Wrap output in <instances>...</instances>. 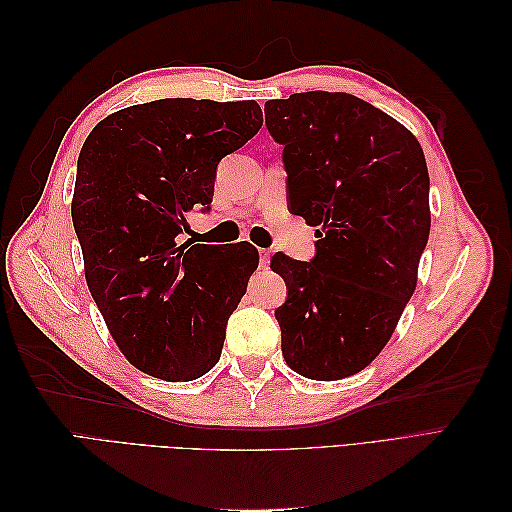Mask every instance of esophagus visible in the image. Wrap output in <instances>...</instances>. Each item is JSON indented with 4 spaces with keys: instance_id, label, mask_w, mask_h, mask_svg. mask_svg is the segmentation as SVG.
I'll return each mask as SVG.
<instances>
[{
    "instance_id": "34e87169",
    "label": "esophagus",
    "mask_w": 512,
    "mask_h": 512,
    "mask_svg": "<svg viewBox=\"0 0 512 512\" xmlns=\"http://www.w3.org/2000/svg\"><path fill=\"white\" fill-rule=\"evenodd\" d=\"M271 260V250H260V267H267Z\"/></svg>"
}]
</instances>
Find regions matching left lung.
<instances>
[{
    "label": "left lung",
    "instance_id": "1",
    "mask_svg": "<svg viewBox=\"0 0 512 512\" xmlns=\"http://www.w3.org/2000/svg\"><path fill=\"white\" fill-rule=\"evenodd\" d=\"M284 145L290 211L316 230L312 262L275 254L288 299L275 309L290 369L309 380L359 374L389 342L429 239L421 143L397 119L344 91L265 104Z\"/></svg>",
    "mask_w": 512,
    "mask_h": 512
}]
</instances>
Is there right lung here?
<instances>
[{
  "label": "right lung",
  "mask_w": 512,
  "mask_h": 512,
  "mask_svg": "<svg viewBox=\"0 0 512 512\" xmlns=\"http://www.w3.org/2000/svg\"><path fill=\"white\" fill-rule=\"evenodd\" d=\"M262 126L258 102L166 98L104 117L81 149L72 224L108 333L143 374L190 382L220 361L258 267L247 241L177 243L211 205L215 168Z\"/></svg>",
  "instance_id": "add662e5"
}]
</instances>
